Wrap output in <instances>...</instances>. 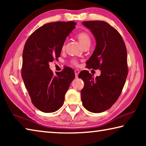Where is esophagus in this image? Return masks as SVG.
<instances>
[{
    "instance_id": "1",
    "label": "esophagus",
    "mask_w": 146,
    "mask_h": 146,
    "mask_svg": "<svg viewBox=\"0 0 146 146\" xmlns=\"http://www.w3.org/2000/svg\"><path fill=\"white\" fill-rule=\"evenodd\" d=\"M79 73H80V71L78 70H75V77L76 78H78V75Z\"/></svg>"
}]
</instances>
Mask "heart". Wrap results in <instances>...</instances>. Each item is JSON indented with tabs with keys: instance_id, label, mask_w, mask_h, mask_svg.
I'll list each match as a JSON object with an SVG mask.
<instances>
[{
	"instance_id": "1",
	"label": "heart",
	"mask_w": 146,
	"mask_h": 146,
	"mask_svg": "<svg viewBox=\"0 0 146 146\" xmlns=\"http://www.w3.org/2000/svg\"><path fill=\"white\" fill-rule=\"evenodd\" d=\"M76 38H77L79 42L80 43L81 45H82L83 47L85 45H86L87 44L91 42L90 36H89V35L87 33H86V32H80V33H78L77 35H76ZM64 48H65V46L64 45L62 46V49H64ZM72 63L74 64V65H77L78 64L77 62L75 60H73L72 61Z\"/></svg>"
}]
</instances>
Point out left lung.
I'll use <instances>...</instances> for the list:
<instances>
[{"label":"left lung","instance_id":"8db88e82","mask_svg":"<svg viewBox=\"0 0 146 146\" xmlns=\"http://www.w3.org/2000/svg\"><path fill=\"white\" fill-rule=\"evenodd\" d=\"M82 24L90 29L97 42L87 67L99 69L101 74L93 78L86 70L79 73L84 82L81 100L89 111L101 113L114 104L124 86L128 73L126 47L117 29L106 22L84 21Z\"/></svg>","mask_w":146,"mask_h":146}]
</instances>
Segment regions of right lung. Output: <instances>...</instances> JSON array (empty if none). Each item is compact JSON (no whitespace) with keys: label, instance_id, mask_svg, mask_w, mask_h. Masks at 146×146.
Wrapping results in <instances>:
<instances>
[{"label":"right lung","instance_id":"right-lung-1","mask_svg":"<svg viewBox=\"0 0 146 146\" xmlns=\"http://www.w3.org/2000/svg\"><path fill=\"white\" fill-rule=\"evenodd\" d=\"M76 24L73 21L44 24L29 36L24 45L22 77L31 102L44 113L61 108L75 78L74 71L68 67L54 75L49 63L60 56L66 38Z\"/></svg>","mask_w":146,"mask_h":146}]
</instances>
